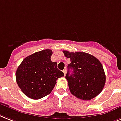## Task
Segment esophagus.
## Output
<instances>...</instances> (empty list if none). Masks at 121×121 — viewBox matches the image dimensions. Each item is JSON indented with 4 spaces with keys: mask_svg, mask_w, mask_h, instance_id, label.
<instances>
[{
    "mask_svg": "<svg viewBox=\"0 0 121 121\" xmlns=\"http://www.w3.org/2000/svg\"><path fill=\"white\" fill-rule=\"evenodd\" d=\"M63 72L64 74H65V76L66 74V69H64L63 70Z\"/></svg>",
    "mask_w": 121,
    "mask_h": 121,
    "instance_id": "obj_1",
    "label": "esophagus"
}]
</instances>
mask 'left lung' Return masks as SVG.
<instances>
[{
    "instance_id": "left-lung-1",
    "label": "left lung",
    "mask_w": 121,
    "mask_h": 121,
    "mask_svg": "<svg viewBox=\"0 0 121 121\" xmlns=\"http://www.w3.org/2000/svg\"><path fill=\"white\" fill-rule=\"evenodd\" d=\"M63 52L71 61L65 76L71 93L85 101L98 96L106 83L104 71L99 60L84 52ZM70 69H73L71 74Z\"/></svg>"
}]
</instances>
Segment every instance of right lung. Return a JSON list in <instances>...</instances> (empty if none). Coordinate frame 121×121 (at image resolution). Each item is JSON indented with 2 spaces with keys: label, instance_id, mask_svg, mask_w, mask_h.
Wrapping results in <instances>:
<instances>
[{
  "label": "right lung",
  "instance_id": "add662e5",
  "mask_svg": "<svg viewBox=\"0 0 121 121\" xmlns=\"http://www.w3.org/2000/svg\"><path fill=\"white\" fill-rule=\"evenodd\" d=\"M53 52L47 49L26 56L17 69L16 81L28 98L39 99L52 92L59 78L64 73L51 60Z\"/></svg>",
  "mask_w": 121,
  "mask_h": 121
}]
</instances>
